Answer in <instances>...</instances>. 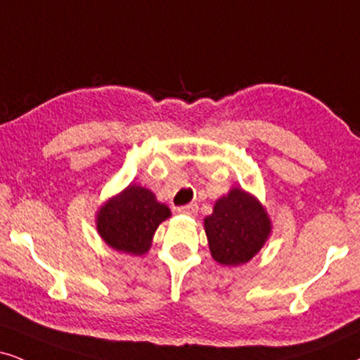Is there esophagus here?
<instances>
[{"label":"esophagus","instance_id":"1","mask_svg":"<svg viewBox=\"0 0 360 360\" xmlns=\"http://www.w3.org/2000/svg\"><path fill=\"white\" fill-rule=\"evenodd\" d=\"M179 214H188V216H195L198 214V204H188V206L177 207Z\"/></svg>","mask_w":360,"mask_h":360}]
</instances>
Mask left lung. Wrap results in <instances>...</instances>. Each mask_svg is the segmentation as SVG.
I'll use <instances>...</instances> for the list:
<instances>
[{
  "instance_id": "left-lung-1",
  "label": "left lung",
  "mask_w": 360,
  "mask_h": 360,
  "mask_svg": "<svg viewBox=\"0 0 360 360\" xmlns=\"http://www.w3.org/2000/svg\"><path fill=\"white\" fill-rule=\"evenodd\" d=\"M204 231L214 261L236 267L261 251L271 236L272 222L256 195L233 188L217 199L211 216L204 217Z\"/></svg>"
}]
</instances>
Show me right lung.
<instances>
[{
    "label": "right lung",
    "mask_w": 360,
    "mask_h": 360,
    "mask_svg": "<svg viewBox=\"0 0 360 360\" xmlns=\"http://www.w3.org/2000/svg\"><path fill=\"white\" fill-rule=\"evenodd\" d=\"M167 217L171 209L159 202L153 191L131 183L99 207L96 229L115 251L143 256L151 249L154 233Z\"/></svg>",
    "instance_id": "obj_1"
}]
</instances>
